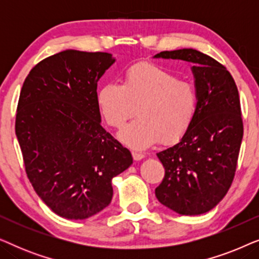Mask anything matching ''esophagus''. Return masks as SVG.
I'll list each match as a JSON object with an SVG mask.
<instances>
[{"label":"esophagus","instance_id":"esophagus-1","mask_svg":"<svg viewBox=\"0 0 259 259\" xmlns=\"http://www.w3.org/2000/svg\"><path fill=\"white\" fill-rule=\"evenodd\" d=\"M132 155H133V159L134 160H141V159L145 158V154L143 152H138V151H133L132 152Z\"/></svg>","mask_w":259,"mask_h":259}]
</instances>
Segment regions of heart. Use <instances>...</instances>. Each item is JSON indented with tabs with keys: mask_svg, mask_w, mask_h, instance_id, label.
<instances>
[{
	"mask_svg": "<svg viewBox=\"0 0 259 259\" xmlns=\"http://www.w3.org/2000/svg\"><path fill=\"white\" fill-rule=\"evenodd\" d=\"M98 106L111 127L121 128L133 115L139 119L120 132L123 143L143 150L162 141L173 144L185 136L197 111L193 84L153 63L130 66L121 84L108 82L98 92Z\"/></svg>",
	"mask_w": 259,
	"mask_h": 259,
	"instance_id": "obj_1",
	"label": "heart"
}]
</instances>
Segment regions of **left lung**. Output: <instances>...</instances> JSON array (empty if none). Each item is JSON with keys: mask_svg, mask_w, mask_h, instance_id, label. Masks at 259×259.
Listing matches in <instances>:
<instances>
[{"mask_svg": "<svg viewBox=\"0 0 259 259\" xmlns=\"http://www.w3.org/2000/svg\"><path fill=\"white\" fill-rule=\"evenodd\" d=\"M154 58L192 62L198 98L185 136L157 153L165 177L155 197L179 214L205 213L225 197L235 178L243 139L238 90L226 67L196 49L165 51Z\"/></svg>", "mask_w": 259, "mask_h": 259, "instance_id": "8db88e82", "label": "left lung"}]
</instances>
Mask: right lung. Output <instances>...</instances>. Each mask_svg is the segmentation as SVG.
Returning a JSON list of instances; mask_svg holds the SVG:
<instances>
[{"label":"right lung","mask_w":259,"mask_h":259,"mask_svg":"<svg viewBox=\"0 0 259 259\" xmlns=\"http://www.w3.org/2000/svg\"><path fill=\"white\" fill-rule=\"evenodd\" d=\"M108 53L63 51L33 67L16 109L15 133L35 192L60 217L86 219L113 197L112 179L133 162L101 126L98 81Z\"/></svg>","instance_id":"right-lung-1"}]
</instances>
